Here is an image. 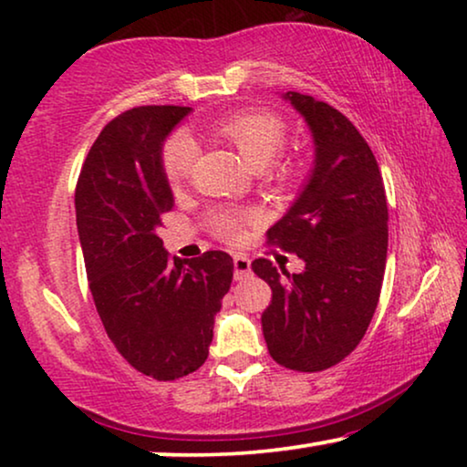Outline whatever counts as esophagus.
<instances>
[{
    "mask_svg": "<svg viewBox=\"0 0 467 467\" xmlns=\"http://www.w3.org/2000/svg\"><path fill=\"white\" fill-rule=\"evenodd\" d=\"M251 276V259L246 254H234V278L246 280Z\"/></svg>",
    "mask_w": 467,
    "mask_h": 467,
    "instance_id": "34e87169",
    "label": "esophagus"
}]
</instances>
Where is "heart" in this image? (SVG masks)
Segmentation results:
<instances>
[{"label": "heart", "mask_w": 467, "mask_h": 467, "mask_svg": "<svg viewBox=\"0 0 467 467\" xmlns=\"http://www.w3.org/2000/svg\"><path fill=\"white\" fill-rule=\"evenodd\" d=\"M216 133L229 140L242 159L253 170L270 165L280 155L286 142V125L283 119L270 112H242L234 114L216 125ZM197 161V144L187 131H174L163 142L161 168L171 187H181L193 174ZM254 214L221 210L213 216V229L225 240H238L246 223H253Z\"/></svg>", "instance_id": "obj_1"}]
</instances>
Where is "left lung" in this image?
I'll list each match as a JSON object with an SVG mask.
<instances>
[{"mask_svg": "<svg viewBox=\"0 0 467 467\" xmlns=\"http://www.w3.org/2000/svg\"><path fill=\"white\" fill-rule=\"evenodd\" d=\"M315 140V168L296 203L267 229V244L304 259L289 274L270 259L251 267L272 289L261 315L272 359L321 372L353 353L379 306L389 210L376 157L357 127L325 101L285 93Z\"/></svg>", "mask_w": 467, "mask_h": 467, "instance_id": "obj_1", "label": "left lung"}]
</instances>
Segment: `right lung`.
<instances>
[{
  "instance_id": "right-lung-1",
  "label": "right lung",
  "mask_w": 467,
  "mask_h": 467,
  "mask_svg": "<svg viewBox=\"0 0 467 467\" xmlns=\"http://www.w3.org/2000/svg\"><path fill=\"white\" fill-rule=\"evenodd\" d=\"M187 106H140L95 140L76 184V225L95 308L131 368L182 379L206 361L214 317L232 286L223 251L171 259L157 232L174 195L161 168L168 133Z\"/></svg>"
}]
</instances>
